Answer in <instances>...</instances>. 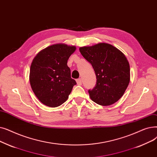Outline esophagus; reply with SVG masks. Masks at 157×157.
Segmentation results:
<instances>
[{
	"label": "esophagus",
	"mask_w": 157,
	"mask_h": 157,
	"mask_svg": "<svg viewBox=\"0 0 157 157\" xmlns=\"http://www.w3.org/2000/svg\"><path fill=\"white\" fill-rule=\"evenodd\" d=\"M76 81H77V84H78V86L82 85V80H81V78H78V79L76 80Z\"/></svg>",
	"instance_id": "esophagus-1"
}]
</instances>
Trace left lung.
Listing matches in <instances>:
<instances>
[{
    "instance_id": "obj_1",
    "label": "left lung",
    "mask_w": 157,
    "mask_h": 157,
    "mask_svg": "<svg viewBox=\"0 0 157 157\" xmlns=\"http://www.w3.org/2000/svg\"><path fill=\"white\" fill-rule=\"evenodd\" d=\"M90 63L96 77V84L89 89L91 99L101 105H110L121 98L130 78V65L122 52L107 43L79 48Z\"/></svg>"
}]
</instances>
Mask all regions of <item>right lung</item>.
Here are the masks:
<instances>
[{
    "instance_id": "1",
    "label": "right lung",
    "mask_w": 157,
    "mask_h": 157,
    "mask_svg": "<svg viewBox=\"0 0 157 157\" xmlns=\"http://www.w3.org/2000/svg\"><path fill=\"white\" fill-rule=\"evenodd\" d=\"M75 47L64 44L51 45L34 58L30 69V84L33 92L44 105L60 106L68 99L77 82L71 78L67 65Z\"/></svg>"
}]
</instances>
